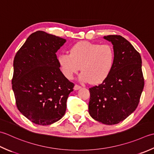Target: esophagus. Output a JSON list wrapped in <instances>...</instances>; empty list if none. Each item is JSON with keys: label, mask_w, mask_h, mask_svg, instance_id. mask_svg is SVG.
I'll return each mask as SVG.
<instances>
[{"label": "esophagus", "mask_w": 154, "mask_h": 154, "mask_svg": "<svg viewBox=\"0 0 154 154\" xmlns=\"http://www.w3.org/2000/svg\"><path fill=\"white\" fill-rule=\"evenodd\" d=\"M81 88V87L79 86V85H75L74 86V89H75V90H79V89H80Z\"/></svg>", "instance_id": "1"}]
</instances>
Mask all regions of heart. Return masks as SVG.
Returning a JSON list of instances; mask_svg holds the SVG:
<instances>
[{
  "mask_svg": "<svg viewBox=\"0 0 154 154\" xmlns=\"http://www.w3.org/2000/svg\"><path fill=\"white\" fill-rule=\"evenodd\" d=\"M116 53L109 45L81 41L70 49V54L61 53L58 62L63 75L69 79L79 71L81 81L100 83L109 76L113 68Z\"/></svg>",
  "mask_w": 154,
  "mask_h": 154,
  "instance_id": "obj_1",
  "label": "heart"
}]
</instances>
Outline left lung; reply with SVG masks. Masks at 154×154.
<instances>
[{
  "instance_id": "left-lung-1",
  "label": "left lung",
  "mask_w": 154,
  "mask_h": 154,
  "mask_svg": "<svg viewBox=\"0 0 154 154\" xmlns=\"http://www.w3.org/2000/svg\"><path fill=\"white\" fill-rule=\"evenodd\" d=\"M116 53L113 68L103 83L89 88V113L106 125L119 123L131 115L140 102L144 87L140 54L120 35L103 37Z\"/></svg>"
}]
</instances>
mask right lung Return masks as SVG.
Wrapping results in <instances>:
<instances>
[{
	"label": "right lung",
	"instance_id": "obj_1",
	"mask_svg": "<svg viewBox=\"0 0 154 154\" xmlns=\"http://www.w3.org/2000/svg\"><path fill=\"white\" fill-rule=\"evenodd\" d=\"M65 38L38 31L29 36L13 61V90L18 109L34 123L48 125L65 115L74 84L60 70L57 51Z\"/></svg>",
	"mask_w": 154,
	"mask_h": 154
}]
</instances>
